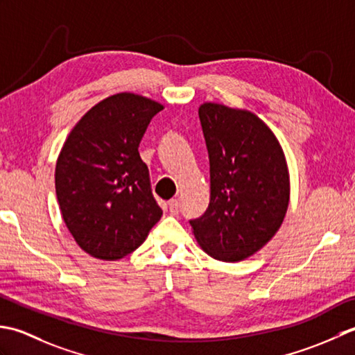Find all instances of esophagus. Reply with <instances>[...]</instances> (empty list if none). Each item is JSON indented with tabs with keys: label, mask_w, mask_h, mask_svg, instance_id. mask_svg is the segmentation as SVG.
<instances>
[{
	"label": "esophagus",
	"mask_w": 355,
	"mask_h": 355,
	"mask_svg": "<svg viewBox=\"0 0 355 355\" xmlns=\"http://www.w3.org/2000/svg\"><path fill=\"white\" fill-rule=\"evenodd\" d=\"M168 209H170V213L171 214H178L179 213V202L176 200V199H173V200H170L168 202Z\"/></svg>",
	"instance_id": "obj_1"
}]
</instances>
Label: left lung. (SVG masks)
<instances>
[{
	"mask_svg": "<svg viewBox=\"0 0 355 355\" xmlns=\"http://www.w3.org/2000/svg\"><path fill=\"white\" fill-rule=\"evenodd\" d=\"M211 196L207 211L190 225L209 256L239 262L277 233L289 202L285 155L256 114L222 104L199 107Z\"/></svg>",
	"mask_w": 355,
	"mask_h": 355,
	"instance_id": "1",
	"label": "left lung"
}]
</instances>
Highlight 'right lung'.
I'll return each instance as SVG.
<instances>
[{"label":"right lung","instance_id":"right-lung-1","mask_svg":"<svg viewBox=\"0 0 355 355\" xmlns=\"http://www.w3.org/2000/svg\"><path fill=\"white\" fill-rule=\"evenodd\" d=\"M162 108L118 93L90 108L64 142L55 170L58 204L76 243L93 257L130 254L161 219L137 147Z\"/></svg>","mask_w":355,"mask_h":355}]
</instances>
